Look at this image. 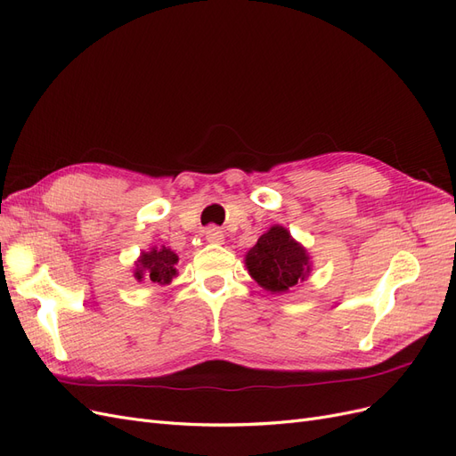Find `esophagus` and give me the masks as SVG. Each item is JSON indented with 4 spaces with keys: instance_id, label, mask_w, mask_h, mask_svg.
<instances>
[{
    "instance_id": "34e87169",
    "label": "esophagus",
    "mask_w": 456,
    "mask_h": 456,
    "mask_svg": "<svg viewBox=\"0 0 456 456\" xmlns=\"http://www.w3.org/2000/svg\"><path fill=\"white\" fill-rule=\"evenodd\" d=\"M205 238H207V241H211V243H220L224 240V233L218 226H209L205 230Z\"/></svg>"
}]
</instances>
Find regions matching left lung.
Returning <instances> with one entry per match:
<instances>
[{
	"label": "left lung",
	"instance_id": "left-lung-1",
	"mask_svg": "<svg viewBox=\"0 0 456 456\" xmlns=\"http://www.w3.org/2000/svg\"><path fill=\"white\" fill-rule=\"evenodd\" d=\"M245 265L260 287L272 293H285L310 272L305 247H300L283 226H272L262 233L247 253Z\"/></svg>",
	"mask_w": 456,
	"mask_h": 456
}]
</instances>
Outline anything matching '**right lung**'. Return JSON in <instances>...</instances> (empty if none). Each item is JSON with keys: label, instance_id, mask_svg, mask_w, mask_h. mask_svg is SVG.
I'll use <instances>...</instances> for the list:
<instances>
[{"label": "right lung", "instance_id": "right-lung-1", "mask_svg": "<svg viewBox=\"0 0 456 456\" xmlns=\"http://www.w3.org/2000/svg\"><path fill=\"white\" fill-rule=\"evenodd\" d=\"M178 262V256L167 249V247H161V249H151L150 253H142L139 265H136L134 278L142 281L148 278L154 283H169L173 280V275L176 273L175 265Z\"/></svg>", "mask_w": 456, "mask_h": 456}]
</instances>
